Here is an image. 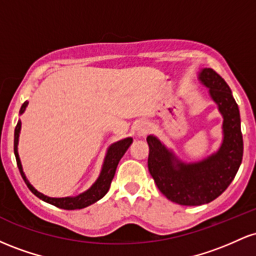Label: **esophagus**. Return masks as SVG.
Masks as SVG:
<instances>
[{"label":"esophagus","mask_w":256,"mask_h":256,"mask_svg":"<svg viewBox=\"0 0 256 256\" xmlns=\"http://www.w3.org/2000/svg\"><path fill=\"white\" fill-rule=\"evenodd\" d=\"M149 131V126L146 122H140L136 128V136L137 137H144Z\"/></svg>","instance_id":"1"}]
</instances>
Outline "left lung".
<instances>
[{"mask_svg": "<svg viewBox=\"0 0 256 256\" xmlns=\"http://www.w3.org/2000/svg\"><path fill=\"white\" fill-rule=\"evenodd\" d=\"M198 79L210 89L222 119V143L219 150L198 162L178 160L156 137L148 136V170L161 192L182 206L212 202L228 189L243 156L240 110L226 82L212 68H204Z\"/></svg>", "mask_w": 256, "mask_h": 256, "instance_id": "left-lung-1", "label": "left lung"}]
</instances>
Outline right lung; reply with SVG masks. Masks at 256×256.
<instances>
[{"label":"right lung","mask_w":256,"mask_h":256,"mask_svg":"<svg viewBox=\"0 0 256 256\" xmlns=\"http://www.w3.org/2000/svg\"><path fill=\"white\" fill-rule=\"evenodd\" d=\"M28 102L26 101L22 104V108H20V114H22L28 107ZM20 128H22V122H18V124L16 126V130H14V154H16V164L18 167H19L20 174H22V179L25 180L26 185H28V189L31 190L32 194L37 196L38 198L43 200L44 202L46 204H50L55 207L62 208V210H82V208L88 207V206L95 204L96 201L101 200L106 194L110 190V183L113 180L114 174H116V166H118L120 158H122V155L125 154L126 150L128 149V146H131L132 143V138L128 137L124 138V140H118V142L113 143L110 148H108L107 154H106L104 158V166H102L101 173H100V177L98 178V180L92 184V186L90 189H88L86 192H84L80 195L74 196V198H49V196L43 195L40 192H37L32 185L28 183V180L25 177V173L22 171V162H20V158L19 154H18V142H19V134H20Z\"/></svg>","instance_id":"obj_1"}]
</instances>
